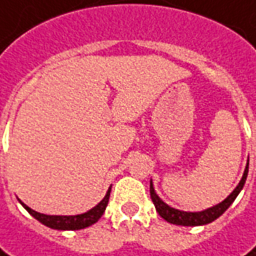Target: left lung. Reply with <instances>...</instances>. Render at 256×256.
<instances>
[{
  "label": "left lung",
  "instance_id": "1",
  "mask_svg": "<svg viewBox=\"0 0 256 256\" xmlns=\"http://www.w3.org/2000/svg\"><path fill=\"white\" fill-rule=\"evenodd\" d=\"M248 168H250V160H248L246 168H245V171H244L242 180L240 181V184L236 185V188L230 194V196H228L226 200H224L222 202H220L218 205L211 206V208H208V210H205V211L185 212L180 211V210H175V208H171L170 205H166V204L156 195V192L154 190L152 181L150 184L151 200H152L154 205H155L156 212L162 216L165 221L170 222V224L184 225V226H198V225H205V224H210V222L215 221L216 218H220L222 214L230 208V205H231L232 202L235 201V198L238 196V194L241 192V190L244 188V185H245L246 176H248Z\"/></svg>",
  "mask_w": 256,
  "mask_h": 256
}]
</instances>
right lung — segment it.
I'll list each match as a JSON object with an SVG mask.
<instances>
[{
    "label": "right lung",
    "mask_w": 256,
    "mask_h": 256,
    "mask_svg": "<svg viewBox=\"0 0 256 256\" xmlns=\"http://www.w3.org/2000/svg\"><path fill=\"white\" fill-rule=\"evenodd\" d=\"M110 192H111V188L108 190L102 201L100 202L96 206H94L92 210H90L85 214H81V215H70V216H66V215H45V214H40V212L31 210L30 206H26L21 201L20 202L22 204V206L34 216L35 220H38L46 226H50L52 230H60V231H66V230L75 231V230H82V228L92 225L102 216L105 208L108 205V201H110Z\"/></svg>",
    "instance_id": "right-lung-1"
}]
</instances>
